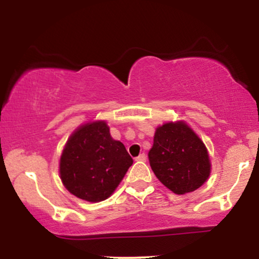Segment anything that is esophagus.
<instances>
[{"instance_id":"34e87169","label":"esophagus","mask_w":259,"mask_h":259,"mask_svg":"<svg viewBox=\"0 0 259 259\" xmlns=\"http://www.w3.org/2000/svg\"><path fill=\"white\" fill-rule=\"evenodd\" d=\"M146 159H147V157L145 153H141L140 156H138L135 158V160H138V162H146Z\"/></svg>"}]
</instances>
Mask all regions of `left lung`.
Wrapping results in <instances>:
<instances>
[{
  "label": "left lung",
  "instance_id": "left-lung-1",
  "mask_svg": "<svg viewBox=\"0 0 259 259\" xmlns=\"http://www.w3.org/2000/svg\"><path fill=\"white\" fill-rule=\"evenodd\" d=\"M148 159L160 183L178 195L197 190L210 174L206 146L184 121L157 127Z\"/></svg>",
  "mask_w": 259,
  "mask_h": 259
}]
</instances>
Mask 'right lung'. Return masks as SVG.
<instances>
[{
	"label": "right lung",
	"instance_id": "right-lung-1",
	"mask_svg": "<svg viewBox=\"0 0 259 259\" xmlns=\"http://www.w3.org/2000/svg\"><path fill=\"white\" fill-rule=\"evenodd\" d=\"M133 158L120 141L113 140L106 121L86 123L68 139L59 162L65 189L89 202H101L117 189Z\"/></svg>",
	"mask_w": 259,
	"mask_h": 259
}]
</instances>
